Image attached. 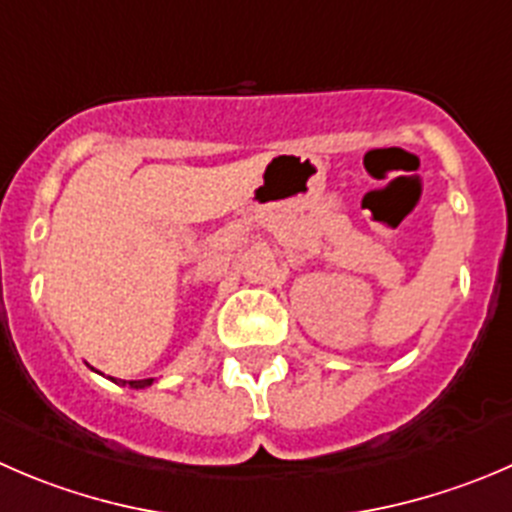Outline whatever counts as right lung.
<instances>
[{"label":"right lung","instance_id":"1","mask_svg":"<svg viewBox=\"0 0 512 512\" xmlns=\"http://www.w3.org/2000/svg\"><path fill=\"white\" fill-rule=\"evenodd\" d=\"M114 380V377H112ZM114 382H122V385H130V388H147V385H152V380H114Z\"/></svg>","mask_w":512,"mask_h":512}]
</instances>
